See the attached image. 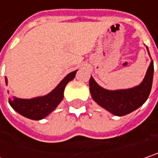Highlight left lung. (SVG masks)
Segmentation results:
<instances>
[{
	"mask_svg": "<svg viewBox=\"0 0 158 158\" xmlns=\"http://www.w3.org/2000/svg\"><path fill=\"white\" fill-rule=\"evenodd\" d=\"M149 54L148 48L147 47ZM150 56V55H149ZM154 62L151 60L146 75L140 83L130 89L107 90L98 85L91 76L89 81L92 98L98 105L115 116H124L139 109L148 100L153 83Z\"/></svg>",
	"mask_w": 158,
	"mask_h": 158,
	"instance_id": "obj_1",
	"label": "left lung"
}]
</instances>
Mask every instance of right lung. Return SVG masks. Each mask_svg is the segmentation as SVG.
Listing matches in <instances>:
<instances>
[{
  "mask_svg": "<svg viewBox=\"0 0 158 158\" xmlns=\"http://www.w3.org/2000/svg\"><path fill=\"white\" fill-rule=\"evenodd\" d=\"M76 72L77 70L68 73L53 91L46 95L31 99H20L13 96L9 99V102L14 110L26 118L34 120L46 118L62 102L64 88L74 78ZM5 83L8 85L7 77H5Z\"/></svg>",
  "mask_w": 158,
  "mask_h": 158,
  "instance_id": "right-lung-1",
  "label": "right lung"
}]
</instances>
